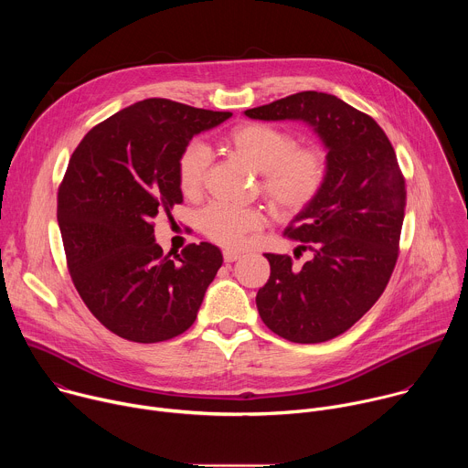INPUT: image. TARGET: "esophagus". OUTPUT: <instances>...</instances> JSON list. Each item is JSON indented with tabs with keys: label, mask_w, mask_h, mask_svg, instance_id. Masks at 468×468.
Masks as SVG:
<instances>
[{
	"label": "esophagus",
	"mask_w": 468,
	"mask_h": 468,
	"mask_svg": "<svg viewBox=\"0 0 468 468\" xmlns=\"http://www.w3.org/2000/svg\"><path fill=\"white\" fill-rule=\"evenodd\" d=\"M237 259H240V253H239V251H233V250H226V251H224V261H226V262H233V261H237Z\"/></svg>",
	"instance_id": "esophagus-1"
}]
</instances>
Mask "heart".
I'll list each match as a JSON object with an SVG mask.
<instances>
[{
  "label": "heart",
  "mask_w": 468,
  "mask_h": 468,
  "mask_svg": "<svg viewBox=\"0 0 468 468\" xmlns=\"http://www.w3.org/2000/svg\"><path fill=\"white\" fill-rule=\"evenodd\" d=\"M226 146L261 172L259 190L266 204L282 218L307 211L327 181V155L314 144H296L292 133L262 122L235 125ZM209 152L202 143H188L177 157L179 190L194 197L204 188ZM204 235L226 248H240L246 237L262 226V215L253 207L226 204L209 206L199 217Z\"/></svg>",
  "instance_id": "b5f03b06"
}]
</instances>
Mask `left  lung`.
Listing matches in <instances>:
<instances>
[{"instance_id": "1", "label": "left lung", "mask_w": 468, "mask_h": 468, "mask_svg": "<svg viewBox=\"0 0 468 468\" xmlns=\"http://www.w3.org/2000/svg\"><path fill=\"white\" fill-rule=\"evenodd\" d=\"M255 120H303L327 148V181L285 237L311 259L264 253L271 278L257 309L276 335L300 345L335 339L383 294L398 259L406 179L378 122L337 96L305 90L244 111Z\"/></svg>"}]
</instances>
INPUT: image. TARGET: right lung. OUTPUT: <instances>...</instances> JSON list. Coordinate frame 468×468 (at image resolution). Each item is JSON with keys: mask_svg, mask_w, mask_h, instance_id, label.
<instances>
[{"mask_svg": "<svg viewBox=\"0 0 468 468\" xmlns=\"http://www.w3.org/2000/svg\"><path fill=\"white\" fill-rule=\"evenodd\" d=\"M231 112L150 98L94 125L58 185L66 266L89 311L114 335L163 343L186 331L222 266L209 242L170 257L154 218L183 202L177 157Z\"/></svg>", "mask_w": 468, "mask_h": 468, "instance_id": "1", "label": "right lung"}]
</instances>
